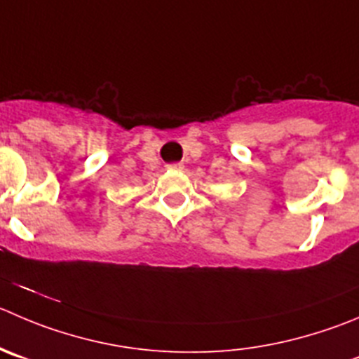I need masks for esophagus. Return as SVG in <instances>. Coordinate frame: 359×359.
<instances>
[{
	"instance_id": "esophagus-1",
	"label": "esophagus",
	"mask_w": 359,
	"mask_h": 359,
	"mask_svg": "<svg viewBox=\"0 0 359 359\" xmlns=\"http://www.w3.org/2000/svg\"><path fill=\"white\" fill-rule=\"evenodd\" d=\"M169 169H176V170H180V169H183V165L180 162H176V163H169Z\"/></svg>"
}]
</instances>
